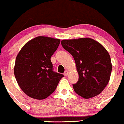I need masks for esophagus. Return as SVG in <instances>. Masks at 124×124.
<instances>
[{"label": "esophagus", "instance_id": "esophagus-1", "mask_svg": "<svg viewBox=\"0 0 124 124\" xmlns=\"http://www.w3.org/2000/svg\"><path fill=\"white\" fill-rule=\"evenodd\" d=\"M68 74H69V71H68V70H66V71H65V72L64 73V76H67V75H68Z\"/></svg>", "mask_w": 124, "mask_h": 124}]
</instances>
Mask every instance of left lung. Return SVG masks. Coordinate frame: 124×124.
I'll list each match as a JSON object with an SVG mask.
<instances>
[{"label": "left lung", "mask_w": 124, "mask_h": 124, "mask_svg": "<svg viewBox=\"0 0 124 124\" xmlns=\"http://www.w3.org/2000/svg\"><path fill=\"white\" fill-rule=\"evenodd\" d=\"M62 47L73 56L79 80L74 84L78 95L88 99L99 94L108 83L112 65L107 50L89 38L61 41Z\"/></svg>", "instance_id": "left-lung-1"}]
</instances>
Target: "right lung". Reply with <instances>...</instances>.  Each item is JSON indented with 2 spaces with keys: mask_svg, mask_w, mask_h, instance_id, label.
<instances>
[{
  "mask_svg": "<svg viewBox=\"0 0 124 124\" xmlns=\"http://www.w3.org/2000/svg\"><path fill=\"white\" fill-rule=\"evenodd\" d=\"M60 42L59 39L38 36L26 43L17 54L14 76L21 89L30 97L46 98L64 77L54 71L50 60Z\"/></svg>",
  "mask_w": 124,
  "mask_h": 124,
  "instance_id": "1",
  "label": "right lung"
}]
</instances>
